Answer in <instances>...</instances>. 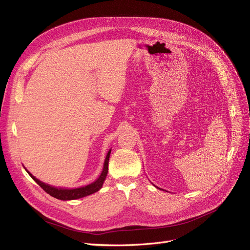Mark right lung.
<instances>
[{"mask_svg": "<svg viewBox=\"0 0 250 250\" xmlns=\"http://www.w3.org/2000/svg\"><path fill=\"white\" fill-rule=\"evenodd\" d=\"M111 152V149L108 151V153L105 157L104 161V166H103V170L102 173L100 174V176L98 177L94 183L89 184L85 187H81L77 188H55L49 186L47 184L42 183L41 180L37 179L35 176H33L31 173H30L28 170V174L32 177V179L35 181V183L39 185L41 188H42L43 191H46L49 195H51L52 197L60 199V200H74V199H79L82 197H85V196H88L90 194H94L100 190L103 186V183L105 178L107 176V172H108V161H109V155Z\"/></svg>", "mask_w": 250, "mask_h": 250, "instance_id": "1", "label": "right lung"}]
</instances>
